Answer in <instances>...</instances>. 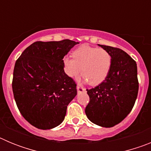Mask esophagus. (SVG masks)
<instances>
[{
  "label": "esophagus",
  "mask_w": 151,
  "mask_h": 151,
  "mask_svg": "<svg viewBox=\"0 0 151 151\" xmlns=\"http://www.w3.org/2000/svg\"><path fill=\"white\" fill-rule=\"evenodd\" d=\"M76 88H77V92H78V94H79V93H82V92L85 91V88L82 87V86H80V85H77Z\"/></svg>",
  "instance_id": "34e87169"
}]
</instances>
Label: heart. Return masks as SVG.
Listing matches in <instances>:
<instances>
[{
  "label": "heart",
  "mask_w": 151,
  "mask_h": 151,
  "mask_svg": "<svg viewBox=\"0 0 151 151\" xmlns=\"http://www.w3.org/2000/svg\"><path fill=\"white\" fill-rule=\"evenodd\" d=\"M73 59L63 60L65 72L70 78H77L81 73L86 82L91 85L102 83L108 76L111 69L112 57L103 48L84 45L73 52Z\"/></svg>",
  "instance_id": "1"
}]
</instances>
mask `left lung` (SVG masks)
Wrapping results in <instances>:
<instances>
[{
	"instance_id": "1",
	"label": "left lung",
	"mask_w": 151,
	"mask_h": 151,
	"mask_svg": "<svg viewBox=\"0 0 151 151\" xmlns=\"http://www.w3.org/2000/svg\"><path fill=\"white\" fill-rule=\"evenodd\" d=\"M98 46L111 55V69L102 83L87 89L90 101L85 107V114L93 123L110 128L122 122L134 106L138 92L137 64L121 49Z\"/></svg>"
}]
</instances>
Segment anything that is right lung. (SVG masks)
Returning <instances> with one entry per match:
<instances>
[{"label":"right lung","instance_id":"right-lung-1","mask_svg":"<svg viewBox=\"0 0 151 151\" xmlns=\"http://www.w3.org/2000/svg\"><path fill=\"white\" fill-rule=\"evenodd\" d=\"M78 42L36 41L17 59L12 88L17 107L31 125L50 129L64 120L76 84L64 72L63 59Z\"/></svg>","mask_w":151,"mask_h":151}]
</instances>
